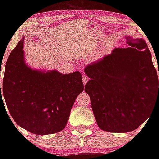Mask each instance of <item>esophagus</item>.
Listing matches in <instances>:
<instances>
[{
	"label": "esophagus",
	"instance_id": "obj_1",
	"mask_svg": "<svg viewBox=\"0 0 159 159\" xmlns=\"http://www.w3.org/2000/svg\"><path fill=\"white\" fill-rule=\"evenodd\" d=\"M88 77H87V75H84V74L83 75H82V81H83V84H84V85H85L86 84H87V82L88 81Z\"/></svg>",
	"mask_w": 159,
	"mask_h": 159
}]
</instances>
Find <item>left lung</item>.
I'll return each instance as SVG.
<instances>
[{
	"mask_svg": "<svg viewBox=\"0 0 159 159\" xmlns=\"http://www.w3.org/2000/svg\"><path fill=\"white\" fill-rule=\"evenodd\" d=\"M125 39L128 48H115L84 69L90 78L84 90L98 127L105 132L134 131L159 105L158 75L147 43Z\"/></svg>",
	"mask_w": 159,
	"mask_h": 159,
	"instance_id": "obj_1",
	"label": "left lung"
}]
</instances>
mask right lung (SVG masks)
Wrapping results in <instances>:
<instances>
[{"label":"right lung","instance_id":"add662e5","mask_svg":"<svg viewBox=\"0 0 159 159\" xmlns=\"http://www.w3.org/2000/svg\"><path fill=\"white\" fill-rule=\"evenodd\" d=\"M23 43L22 39L12 51L5 66L3 94L7 108L16 123L28 132L41 135L61 132L84 89L81 74L33 70L25 63Z\"/></svg>","mask_w":159,"mask_h":159}]
</instances>
